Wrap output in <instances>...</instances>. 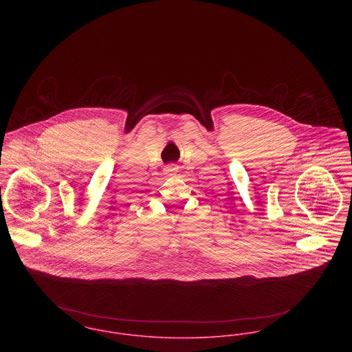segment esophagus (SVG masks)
I'll list each match as a JSON object with an SVG mask.
<instances>
[{"label": "esophagus", "instance_id": "34e87169", "mask_svg": "<svg viewBox=\"0 0 352 352\" xmlns=\"http://www.w3.org/2000/svg\"><path fill=\"white\" fill-rule=\"evenodd\" d=\"M179 172V166L176 164H168L164 168V175L169 176V177H173L176 173Z\"/></svg>", "mask_w": 352, "mask_h": 352}]
</instances>
